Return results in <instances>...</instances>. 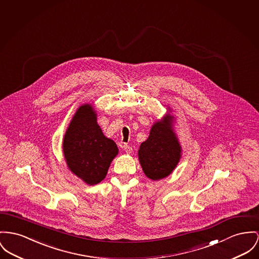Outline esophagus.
Here are the masks:
<instances>
[{"label": "esophagus", "mask_w": 259, "mask_h": 259, "mask_svg": "<svg viewBox=\"0 0 259 259\" xmlns=\"http://www.w3.org/2000/svg\"><path fill=\"white\" fill-rule=\"evenodd\" d=\"M122 149H123V151H124L125 153H127V154H131V153L133 152V148H132L128 144H123V145H122Z\"/></svg>", "instance_id": "obj_1"}]
</instances>
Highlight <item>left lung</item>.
Segmentation results:
<instances>
[{
  "label": "left lung",
  "instance_id": "8db88e82",
  "mask_svg": "<svg viewBox=\"0 0 259 259\" xmlns=\"http://www.w3.org/2000/svg\"><path fill=\"white\" fill-rule=\"evenodd\" d=\"M170 121L155 123L138 150L143 172L154 181L169 176L180 160L181 147Z\"/></svg>",
  "mask_w": 259,
  "mask_h": 259
}]
</instances>
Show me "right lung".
<instances>
[{"instance_id": "1", "label": "right lung", "mask_w": 259, "mask_h": 259, "mask_svg": "<svg viewBox=\"0 0 259 259\" xmlns=\"http://www.w3.org/2000/svg\"><path fill=\"white\" fill-rule=\"evenodd\" d=\"M63 149L70 171L90 186L103 180L118 154L116 143L104 136L90 105L77 110L65 135Z\"/></svg>"}]
</instances>
